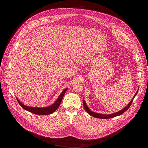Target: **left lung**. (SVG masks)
I'll use <instances>...</instances> for the list:
<instances>
[{
    "label": "left lung",
    "mask_w": 148,
    "mask_h": 148,
    "mask_svg": "<svg viewBox=\"0 0 148 148\" xmlns=\"http://www.w3.org/2000/svg\"><path fill=\"white\" fill-rule=\"evenodd\" d=\"M137 92H138V90H137V92L136 93V94L134 95V97L133 98V99H131L130 103L127 106V107H125V108H123V109L121 110V111H119V112H117V113H113V114H99V113L93 112L92 111L90 110V109L88 108V107L87 106L86 103H85L84 100L83 101V104L84 109L86 110V111L90 116H93V117H95V118H99V119H109V118H112L116 117V116H119V115L122 114V113H123L125 112H126V111L128 109V108H130V107L131 106V104H132V102L133 101V99H134V97H135L136 95L137 94Z\"/></svg>",
    "instance_id": "8db88e82"
}]
</instances>
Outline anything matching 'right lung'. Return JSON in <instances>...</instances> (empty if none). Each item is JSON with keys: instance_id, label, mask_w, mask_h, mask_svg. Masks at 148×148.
I'll use <instances>...</instances> for the list:
<instances>
[{"instance_id": "obj_1", "label": "right lung", "mask_w": 148, "mask_h": 148, "mask_svg": "<svg viewBox=\"0 0 148 148\" xmlns=\"http://www.w3.org/2000/svg\"><path fill=\"white\" fill-rule=\"evenodd\" d=\"M67 90V88H66L63 92H62L60 95L59 96L58 99L56 101V102L54 103L53 105L49 106V107H43V108H40V107H27L25 105L23 104L21 102H20V101L17 98V101L18 104L22 107L23 108H24L25 110L29 111L31 113H34L35 114H38V115H47L53 113V112H55L57 108L59 107L61 101L62 100V98L64 97V94H65V92Z\"/></svg>"}]
</instances>
